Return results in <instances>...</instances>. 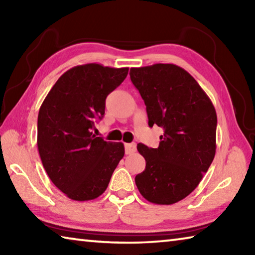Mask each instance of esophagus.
Here are the masks:
<instances>
[{
  "mask_svg": "<svg viewBox=\"0 0 255 255\" xmlns=\"http://www.w3.org/2000/svg\"><path fill=\"white\" fill-rule=\"evenodd\" d=\"M125 152H126L127 155L135 153V152H136V144H135V143L125 144Z\"/></svg>",
  "mask_w": 255,
  "mask_h": 255,
  "instance_id": "34e87169",
  "label": "esophagus"
}]
</instances>
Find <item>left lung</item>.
Returning <instances> with one entry per match:
<instances>
[{"mask_svg": "<svg viewBox=\"0 0 255 255\" xmlns=\"http://www.w3.org/2000/svg\"><path fill=\"white\" fill-rule=\"evenodd\" d=\"M129 75L145 102L148 126L164 129L157 148L137 145L146 166L136 185L149 202L175 204L197 188L215 157L216 110L198 82L174 64L132 67Z\"/></svg>", "mask_w": 255, "mask_h": 255, "instance_id": "1", "label": "left lung"}]
</instances>
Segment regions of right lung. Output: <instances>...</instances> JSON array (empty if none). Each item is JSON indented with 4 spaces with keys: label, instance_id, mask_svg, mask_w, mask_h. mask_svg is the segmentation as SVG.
I'll return each mask as SVG.
<instances>
[{
    "label": "right lung",
    "instance_id": "obj_1",
    "mask_svg": "<svg viewBox=\"0 0 255 255\" xmlns=\"http://www.w3.org/2000/svg\"><path fill=\"white\" fill-rule=\"evenodd\" d=\"M128 67L85 64L59 77L38 115L37 145L45 170L70 199H96L106 191L124 157L123 143L93 135L105 116L108 94L123 83Z\"/></svg>",
    "mask_w": 255,
    "mask_h": 255
}]
</instances>
